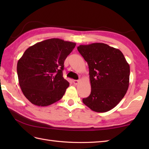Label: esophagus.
Wrapping results in <instances>:
<instances>
[{"mask_svg":"<svg viewBox=\"0 0 149 149\" xmlns=\"http://www.w3.org/2000/svg\"><path fill=\"white\" fill-rule=\"evenodd\" d=\"M79 83V80H73V83L75 85H77Z\"/></svg>","mask_w":149,"mask_h":149,"instance_id":"34e87169","label":"esophagus"}]
</instances>
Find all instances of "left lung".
Returning <instances> with one entry per match:
<instances>
[{
    "instance_id": "1",
    "label": "left lung",
    "mask_w": 149,
    "mask_h": 149,
    "mask_svg": "<svg viewBox=\"0 0 149 149\" xmlns=\"http://www.w3.org/2000/svg\"><path fill=\"white\" fill-rule=\"evenodd\" d=\"M88 65L91 93L83 102L95 112L114 108L125 96L129 85L130 66L119 49L102 43L77 47Z\"/></svg>"
}]
</instances>
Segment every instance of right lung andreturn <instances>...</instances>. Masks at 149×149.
Masks as SVG:
<instances>
[{
  "label": "right lung",
  "mask_w": 149,
  "mask_h": 149,
  "mask_svg": "<svg viewBox=\"0 0 149 149\" xmlns=\"http://www.w3.org/2000/svg\"><path fill=\"white\" fill-rule=\"evenodd\" d=\"M76 43L59 38L29 47L17 63L18 82L24 96L38 106H47L64 95L69 83L63 78L64 62Z\"/></svg>",
  "instance_id": "1"
}]
</instances>
